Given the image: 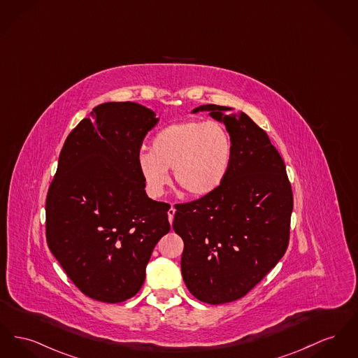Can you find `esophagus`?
<instances>
[{"label":"esophagus","mask_w":358,"mask_h":358,"mask_svg":"<svg viewBox=\"0 0 358 358\" xmlns=\"http://www.w3.org/2000/svg\"><path fill=\"white\" fill-rule=\"evenodd\" d=\"M174 213H176V210L171 207V208H169L168 210V216H169V222H170V224L173 223V219H174Z\"/></svg>","instance_id":"1"}]
</instances>
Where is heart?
Segmentation results:
<instances>
[{
	"label": "heart",
	"mask_w": 358,
	"mask_h": 358,
	"mask_svg": "<svg viewBox=\"0 0 358 358\" xmlns=\"http://www.w3.org/2000/svg\"><path fill=\"white\" fill-rule=\"evenodd\" d=\"M232 161V141L217 122L185 120L158 131L150 151L138 157V168L148 194L159 197L169 184V169L176 182L192 196H207L226 180Z\"/></svg>",
	"instance_id": "heart-1"
}]
</instances>
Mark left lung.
<instances>
[{"label": "left lung", "mask_w": 358, "mask_h": 358, "mask_svg": "<svg viewBox=\"0 0 358 358\" xmlns=\"http://www.w3.org/2000/svg\"><path fill=\"white\" fill-rule=\"evenodd\" d=\"M227 106H200L227 128L232 161L210 194L177 204L173 230L184 241L181 272L190 294L208 304L243 297L269 273L289 243L294 194L285 164L266 132Z\"/></svg>", "instance_id": "8db88e82"}]
</instances>
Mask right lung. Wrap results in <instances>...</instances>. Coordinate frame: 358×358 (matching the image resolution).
<instances>
[{"instance_id":"add662e5","label":"right lung","mask_w":358,"mask_h":358,"mask_svg":"<svg viewBox=\"0 0 358 358\" xmlns=\"http://www.w3.org/2000/svg\"><path fill=\"white\" fill-rule=\"evenodd\" d=\"M155 113L136 103L93 108L67 136L45 199V238L74 285L90 299L122 303L146 277L168 234L166 203L148 199L138 157Z\"/></svg>"}]
</instances>
